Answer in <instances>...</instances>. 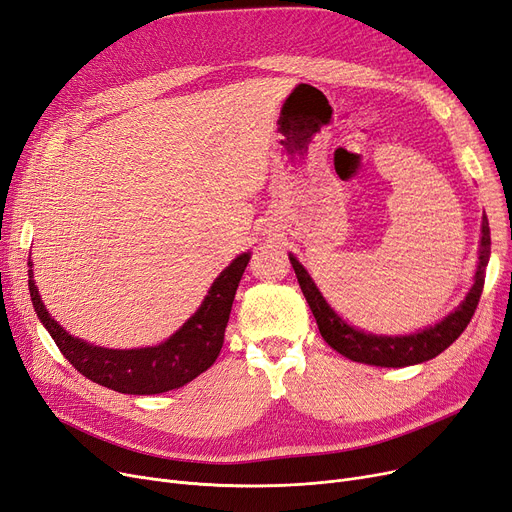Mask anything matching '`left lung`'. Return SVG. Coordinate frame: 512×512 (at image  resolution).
Wrapping results in <instances>:
<instances>
[{
    "label": "left lung",
    "instance_id": "obj_1",
    "mask_svg": "<svg viewBox=\"0 0 512 512\" xmlns=\"http://www.w3.org/2000/svg\"><path fill=\"white\" fill-rule=\"evenodd\" d=\"M490 244H492L490 224H487V217H483L479 265H477L475 284L471 288V293L466 295L462 305L446 320H441L439 324L427 330H420L410 337H376V335H366L362 330L351 328L330 309V305L324 301V297L320 295L314 280L309 278L303 265L293 255H288V259L293 263V270L297 274L301 291L309 303L311 314L316 318L320 335L332 349H337L341 355H345V358L353 362L385 366V368H402V366H412V364L433 360L435 355H439L443 349H448L462 335V330L469 326L483 293L485 265L490 261Z\"/></svg>",
    "mask_w": 512,
    "mask_h": 512
}]
</instances>
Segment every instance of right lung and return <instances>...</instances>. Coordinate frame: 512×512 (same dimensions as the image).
<instances>
[{
  "label": "right lung",
  "instance_id": "right-lung-1",
  "mask_svg": "<svg viewBox=\"0 0 512 512\" xmlns=\"http://www.w3.org/2000/svg\"><path fill=\"white\" fill-rule=\"evenodd\" d=\"M251 255L242 253L215 278L209 295L196 314L159 347L104 349L87 345L50 318L29 270V291L37 318L48 328L60 353L77 372L102 387L129 395H154L180 389L213 366L224 345L226 326L238 282Z\"/></svg>",
  "mask_w": 512,
  "mask_h": 512
}]
</instances>
